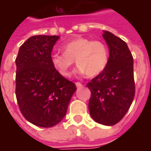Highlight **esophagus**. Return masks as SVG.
<instances>
[{"label":"esophagus","mask_w":151,"mask_h":151,"mask_svg":"<svg viewBox=\"0 0 151 151\" xmlns=\"http://www.w3.org/2000/svg\"><path fill=\"white\" fill-rule=\"evenodd\" d=\"M75 84H76V86H77L78 88H82V86H83V85H82L81 82H76Z\"/></svg>","instance_id":"34e87169"}]
</instances>
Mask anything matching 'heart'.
<instances>
[{"label":"heart","instance_id":"b5f03b06","mask_svg":"<svg viewBox=\"0 0 151 151\" xmlns=\"http://www.w3.org/2000/svg\"><path fill=\"white\" fill-rule=\"evenodd\" d=\"M64 52H53L51 62L63 77L71 75V69L78 65L77 73L92 78L99 75L108 66L109 52L108 47L102 41L78 37L63 44Z\"/></svg>","mask_w":151,"mask_h":151}]
</instances>
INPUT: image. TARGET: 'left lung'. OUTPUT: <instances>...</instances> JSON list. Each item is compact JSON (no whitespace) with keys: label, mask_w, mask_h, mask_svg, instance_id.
<instances>
[{"label":"left lung","mask_w":151,"mask_h":151,"mask_svg":"<svg viewBox=\"0 0 151 151\" xmlns=\"http://www.w3.org/2000/svg\"><path fill=\"white\" fill-rule=\"evenodd\" d=\"M103 37L109 50L107 68L87 83L91 91L89 111L95 122L111 126L127 113L135 94L133 58L127 43L111 32Z\"/></svg>","instance_id":"obj_1"}]
</instances>
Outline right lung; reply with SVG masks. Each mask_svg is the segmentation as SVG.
I'll return each mask as SVG.
<instances>
[{
	"mask_svg": "<svg viewBox=\"0 0 151 151\" xmlns=\"http://www.w3.org/2000/svg\"><path fill=\"white\" fill-rule=\"evenodd\" d=\"M60 36L34 35L19 48L16 58V97L23 116L35 125L49 128L66 115L76 91L51 62L53 46Z\"/></svg>",
	"mask_w": 151,
	"mask_h": 151,
	"instance_id": "obj_1",
	"label": "right lung"
}]
</instances>
